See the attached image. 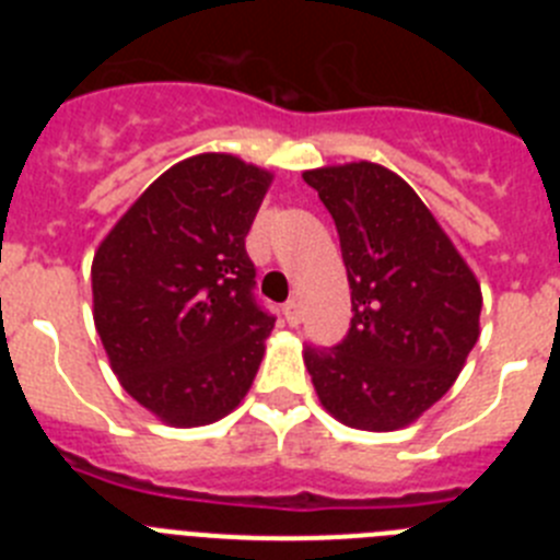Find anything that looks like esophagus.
Here are the masks:
<instances>
[{"label": "esophagus", "instance_id": "1", "mask_svg": "<svg viewBox=\"0 0 560 560\" xmlns=\"http://www.w3.org/2000/svg\"><path fill=\"white\" fill-rule=\"evenodd\" d=\"M283 316L291 328H296V325H300V303H296V300H289V303L283 305Z\"/></svg>", "mask_w": 560, "mask_h": 560}]
</instances>
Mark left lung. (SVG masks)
<instances>
[{"mask_svg": "<svg viewBox=\"0 0 560 560\" xmlns=\"http://www.w3.org/2000/svg\"><path fill=\"white\" fill-rule=\"evenodd\" d=\"M339 232L348 339L303 359L325 412L361 432H398L452 389L479 339L482 289L446 230L378 162L305 171Z\"/></svg>", "mask_w": 560, "mask_h": 560, "instance_id": "left-lung-1", "label": "left lung"}]
</instances>
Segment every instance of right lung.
<instances>
[{
	"mask_svg": "<svg viewBox=\"0 0 560 560\" xmlns=\"http://www.w3.org/2000/svg\"><path fill=\"white\" fill-rule=\"evenodd\" d=\"M275 173L196 153L108 230L92 260V316L114 375L176 429L207 427L246 398L275 319L252 300L246 235Z\"/></svg>",
	"mask_w": 560,
	"mask_h": 560,
	"instance_id": "obj_1",
	"label": "right lung"
}]
</instances>
